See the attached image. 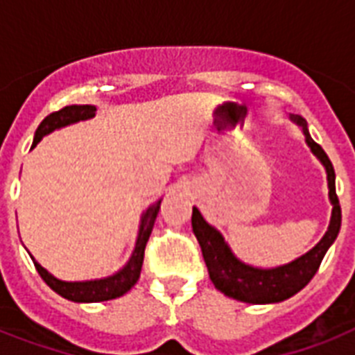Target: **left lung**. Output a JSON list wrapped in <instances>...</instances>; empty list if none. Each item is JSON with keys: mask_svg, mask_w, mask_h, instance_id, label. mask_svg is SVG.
<instances>
[{"mask_svg": "<svg viewBox=\"0 0 355 355\" xmlns=\"http://www.w3.org/2000/svg\"><path fill=\"white\" fill-rule=\"evenodd\" d=\"M289 119L300 127L308 147L324 166L326 180H328V197L331 202L330 225L322 239L311 250L286 265L269 267V269L254 267L237 258L232 248L225 241L223 234L216 227H211L210 223L200 216L197 208H193V214H191V227L202 250L210 280L214 282L216 289L225 293L227 297L236 298L239 302L275 304L297 295L300 289L308 286L309 280L319 270L324 254L334 245L337 234L341 230V206L336 193V171H334L330 158L324 149L319 144H315L313 138L309 136L308 123L302 116L291 114Z\"/></svg>", "mask_w": 355, "mask_h": 355, "instance_id": "left-lung-1", "label": "left lung"}]
</instances>
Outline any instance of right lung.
<instances>
[{
    "label": "right lung",
    "mask_w": 355,
    "mask_h": 355,
    "mask_svg": "<svg viewBox=\"0 0 355 355\" xmlns=\"http://www.w3.org/2000/svg\"><path fill=\"white\" fill-rule=\"evenodd\" d=\"M96 116V107L94 105H69L64 107L58 112L49 114L44 121L38 125L35 132V139H33V147L40 141L44 136L51 134L57 128L68 127L73 123L86 121ZM162 199L156 200L155 205H150L147 210L141 214L138 228V237H136V245L130 254V258L118 272L107 276V278H97V280H85V282H66L58 280L57 276H53L47 269H44L33 256L35 267L38 270V275L42 276V280L46 282L47 286L51 287L53 291L58 293L60 297L68 298L71 302H105V300H112V298L123 297L125 293L130 291L134 284L138 282L139 272H141V265H144V252L145 245L149 241V236L155 227L156 216L160 211Z\"/></svg>",
    "instance_id": "obj_1"
}]
</instances>
